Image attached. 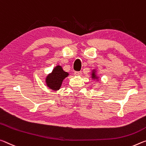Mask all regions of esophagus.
Listing matches in <instances>:
<instances>
[{
    "label": "esophagus",
    "instance_id": "1",
    "mask_svg": "<svg viewBox=\"0 0 146 146\" xmlns=\"http://www.w3.org/2000/svg\"><path fill=\"white\" fill-rule=\"evenodd\" d=\"M74 74L76 76H80L82 74V72H75Z\"/></svg>",
    "mask_w": 146,
    "mask_h": 146
}]
</instances>
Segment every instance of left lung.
<instances>
[{"instance_id": "left-lung-1", "label": "left lung", "mask_w": 146, "mask_h": 146, "mask_svg": "<svg viewBox=\"0 0 146 146\" xmlns=\"http://www.w3.org/2000/svg\"><path fill=\"white\" fill-rule=\"evenodd\" d=\"M91 80L94 82H98L100 81V76H98L97 74V70L96 68L93 69V70L91 71Z\"/></svg>"}]
</instances>
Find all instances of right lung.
<instances>
[{"label": "right lung", "mask_w": 146, "mask_h": 146, "mask_svg": "<svg viewBox=\"0 0 146 146\" xmlns=\"http://www.w3.org/2000/svg\"><path fill=\"white\" fill-rule=\"evenodd\" d=\"M68 76L69 73L64 71L61 65H57L45 77V84L50 89L57 91L60 89L63 80Z\"/></svg>", "instance_id": "obj_1"}]
</instances>
